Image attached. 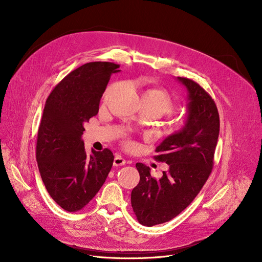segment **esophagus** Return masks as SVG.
I'll use <instances>...</instances> for the list:
<instances>
[{
  "label": "esophagus",
  "mask_w": 262,
  "mask_h": 262,
  "mask_svg": "<svg viewBox=\"0 0 262 262\" xmlns=\"http://www.w3.org/2000/svg\"><path fill=\"white\" fill-rule=\"evenodd\" d=\"M126 163V160L124 159L122 156L118 155L115 157V160H114V166L115 167H120V166H124V164Z\"/></svg>",
  "instance_id": "esophagus-1"
}]
</instances>
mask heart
<instances>
[{"label": "heart", "instance_id": "obj_1", "mask_svg": "<svg viewBox=\"0 0 262 262\" xmlns=\"http://www.w3.org/2000/svg\"><path fill=\"white\" fill-rule=\"evenodd\" d=\"M114 90V86H110L107 88V90L104 93V100H107L109 95L112 94ZM143 103H146L147 105L155 107L159 112L163 114L172 113L176 108V103L172 95L164 89L161 88H152L146 90L142 95ZM182 125V122H177L175 124V127H180Z\"/></svg>", "mask_w": 262, "mask_h": 262}]
</instances>
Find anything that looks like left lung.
<instances>
[{
    "label": "left lung",
    "mask_w": 262,
    "mask_h": 262,
    "mask_svg": "<svg viewBox=\"0 0 262 262\" xmlns=\"http://www.w3.org/2000/svg\"><path fill=\"white\" fill-rule=\"evenodd\" d=\"M177 80L188 92L185 125L155 150V159L169 164V170L156 180L145 164L136 163L140 182L132 191V207L139 223L148 227L168 222L186 209L213 167L220 133L216 105L198 82L185 77Z\"/></svg>",
    "instance_id": "1"
}]
</instances>
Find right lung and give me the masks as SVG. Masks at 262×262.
<instances>
[{"label":"right lung","instance_id":"add662e5","mask_svg":"<svg viewBox=\"0 0 262 262\" xmlns=\"http://www.w3.org/2000/svg\"><path fill=\"white\" fill-rule=\"evenodd\" d=\"M119 64L88 62L69 73L49 95L38 129L36 158L51 198L75 212L98 193L112 170L114 154L92 149L88 155L81 135L84 123L98 115L110 75Z\"/></svg>","mask_w":262,"mask_h":262}]
</instances>
